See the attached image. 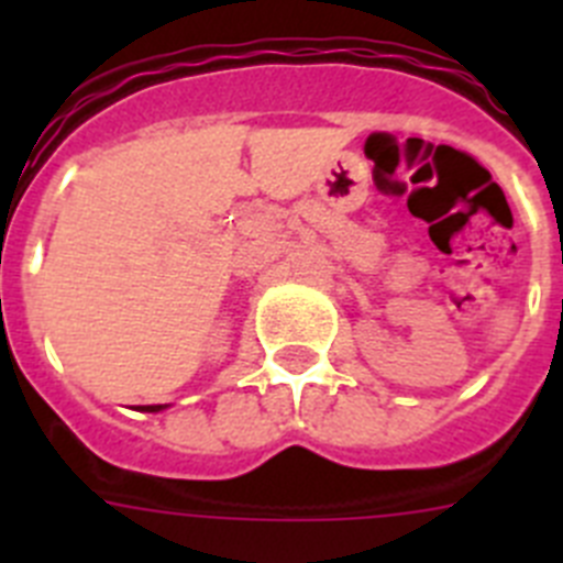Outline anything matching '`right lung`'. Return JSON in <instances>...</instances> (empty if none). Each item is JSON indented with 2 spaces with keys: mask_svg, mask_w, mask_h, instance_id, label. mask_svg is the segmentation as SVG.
Segmentation results:
<instances>
[{
  "mask_svg": "<svg viewBox=\"0 0 563 563\" xmlns=\"http://www.w3.org/2000/svg\"><path fill=\"white\" fill-rule=\"evenodd\" d=\"M143 411H161V409H166V406H141Z\"/></svg>",
  "mask_w": 563,
  "mask_h": 563,
  "instance_id": "1",
  "label": "right lung"
}]
</instances>
